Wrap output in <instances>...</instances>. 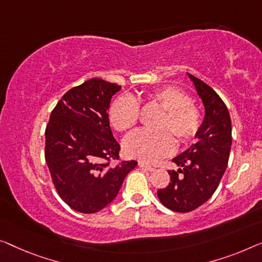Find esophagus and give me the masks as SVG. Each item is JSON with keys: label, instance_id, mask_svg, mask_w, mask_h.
<instances>
[{"label": "esophagus", "instance_id": "1", "mask_svg": "<svg viewBox=\"0 0 262 262\" xmlns=\"http://www.w3.org/2000/svg\"><path fill=\"white\" fill-rule=\"evenodd\" d=\"M139 166H140V168H142L144 170H148V171H153L155 169L154 167H151V166L147 165V163H143V162H140Z\"/></svg>", "mask_w": 262, "mask_h": 262}]
</instances>
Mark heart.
I'll return each mask as SVG.
<instances>
[{
  "label": "heart",
  "mask_w": 262,
  "mask_h": 262,
  "mask_svg": "<svg viewBox=\"0 0 262 262\" xmlns=\"http://www.w3.org/2000/svg\"><path fill=\"white\" fill-rule=\"evenodd\" d=\"M150 99L167 111L159 126L162 130L133 132L124 140L123 148L132 158L155 163L175 149V139L170 130L181 141H190L200 129L202 116L199 109L190 103V97L175 87L156 89L151 93ZM139 112V103L135 97L121 95L109 108V121L116 130L126 132L138 122Z\"/></svg>",
  "instance_id": "obj_1"
}]
</instances>
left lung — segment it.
Instances as JSON below:
<instances>
[{
	"instance_id": "1",
	"label": "left lung",
	"mask_w": 262,
	"mask_h": 262,
	"mask_svg": "<svg viewBox=\"0 0 262 262\" xmlns=\"http://www.w3.org/2000/svg\"><path fill=\"white\" fill-rule=\"evenodd\" d=\"M205 108V118L195 135L198 142L175 156L180 167L168 170L169 185L158 190L159 200L174 212H192L215 192L227 168L232 147V122L220 96L192 74L186 73Z\"/></svg>"
}]
</instances>
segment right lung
<instances>
[{"label": "right lung", "instance_id": "add662e5", "mask_svg": "<svg viewBox=\"0 0 262 262\" xmlns=\"http://www.w3.org/2000/svg\"><path fill=\"white\" fill-rule=\"evenodd\" d=\"M121 87L91 79L62 96L46 128V162L62 200L76 212L92 214L118 195L124 178L138 162L108 167L119 159L120 144L109 123L112 97Z\"/></svg>", "mask_w": 262, "mask_h": 262}]
</instances>
